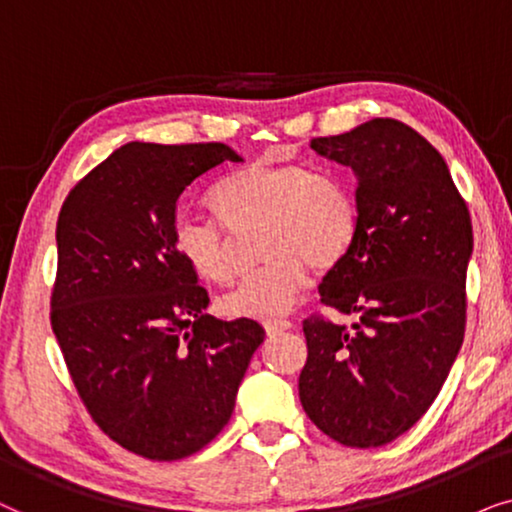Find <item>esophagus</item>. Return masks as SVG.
<instances>
[{
  "label": "esophagus",
  "mask_w": 512,
  "mask_h": 512,
  "mask_svg": "<svg viewBox=\"0 0 512 512\" xmlns=\"http://www.w3.org/2000/svg\"><path fill=\"white\" fill-rule=\"evenodd\" d=\"M292 323L285 318H271V320H264V330L269 332V335H276V332H283V330H290Z\"/></svg>",
  "instance_id": "34e87169"
}]
</instances>
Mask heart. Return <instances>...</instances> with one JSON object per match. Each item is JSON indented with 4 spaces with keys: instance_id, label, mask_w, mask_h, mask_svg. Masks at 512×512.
I'll list each match as a JSON object with an SVG mask.
<instances>
[{
    "instance_id": "1",
    "label": "heart",
    "mask_w": 512,
    "mask_h": 512,
    "mask_svg": "<svg viewBox=\"0 0 512 512\" xmlns=\"http://www.w3.org/2000/svg\"><path fill=\"white\" fill-rule=\"evenodd\" d=\"M208 206L234 234L260 224L262 267L220 299L222 311L234 318L288 313L309 285L311 267L318 274L337 269L353 250L360 227L349 185L299 163H250L210 189ZM173 248L203 281L224 285L234 278L231 241L217 224L177 217Z\"/></svg>"
}]
</instances>
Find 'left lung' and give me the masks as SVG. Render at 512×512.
<instances>
[{"label":"left lung","mask_w":512,"mask_h":512,"mask_svg":"<svg viewBox=\"0 0 512 512\" xmlns=\"http://www.w3.org/2000/svg\"><path fill=\"white\" fill-rule=\"evenodd\" d=\"M311 147L358 180V238L318 285L320 302L358 323L304 320L299 400L332 440L381 447L424 417L461 349L473 224L445 159L403 121Z\"/></svg>","instance_id":"8db88e82"}]
</instances>
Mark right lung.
Segmentation results:
<instances>
[{"mask_svg":"<svg viewBox=\"0 0 512 512\" xmlns=\"http://www.w3.org/2000/svg\"><path fill=\"white\" fill-rule=\"evenodd\" d=\"M243 161L222 142H128L67 194L51 327L88 414L117 445L177 461L229 424L257 320L206 313L208 292L177 257L182 192Z\"/></svg>","mask_w":512,"mask_h":512,"instance_id":"right-lung-1","label":"right lung"}]
</instances>
